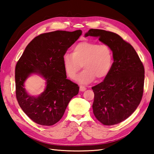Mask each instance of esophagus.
Returning <instances> with one entry per match:
<instances>
[{"label": "esophagus", "instance_id": "1", "mask_svg": "<svg viewBox=\"0 0 154 154\" xmlns=\"http://www.w3.org/2000/svg\"><path fill=\"white\" fill-rule=\"evenodd\" d=\"M79 90L81 92H83V91H85V90H86V88H85V86H83V85H80Z\"/></svg>", "mask_w": 154, "mask_h": 154}]
</instances>
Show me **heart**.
Here are the masks:
<instances>
[{
  "mask_svg": "<svg viewBox=\"0 0 154 154\" xmlns=\"http://www.w3.org/2000/svg\"><path fill=\"white\" fill-rule=\"evenodd\" d=\"M113 64V52L106 44L99 45L92 41H82L72 48V54H65L62 64L68 77L76 78L82 66L83 72L77 77L78 82L88 84L96 79H103L109 74Z\"/></svg>",
  "mask_w": 154,
  "mask_h": 154,
  "instance_id": "1",
  "label": "heart"
}]
</instances>
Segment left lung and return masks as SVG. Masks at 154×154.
I'll use <instances>...</instances> for the list:
<instances>
[{
    "label": "left lung",
    "instance_id": "left-lung-1",
    "mask_svg": "<svg viewBox=\"0 0 154 154\" xmlns=\"http://www.w3.org/2000/svg\"><path fill=\"white\" fill-rule=\"evenodd\" d=\"M95 36L109 45L113 64L103 82L92 88L94 93L93 113L106 126L120 123L134 113L140 103L144 87L145 69L135 49L117 34L90 29L85 36Z\"/></svg>",
    "mask_w": 154,
    "mask_h": 154
}]
</instances>
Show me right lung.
Returning a JSON list of instances; mask_svg holds the SVG:
<instances>
[{
	"label": "right lung",
	"instance_id": "1",
	"mask_svg": "<svg viewBox=\"0 0 154 154\" xmlns=\"http://www.w3.org/2000/svg\"><path fill=\"white\" fill-rule=\"evenodd\" d=\"M56 30L41 34L30 41L15 66V94L23 111L35 123L52 126L60 119L68 104L79 92L78 85L66 79L62 57L82 35ZM36 74L46 81L44 92L37 97L28 95L24 88L27 78Z\"/></svg>",
	"mask_w": 154,
	"mask_h": 154
}]
</instances>
